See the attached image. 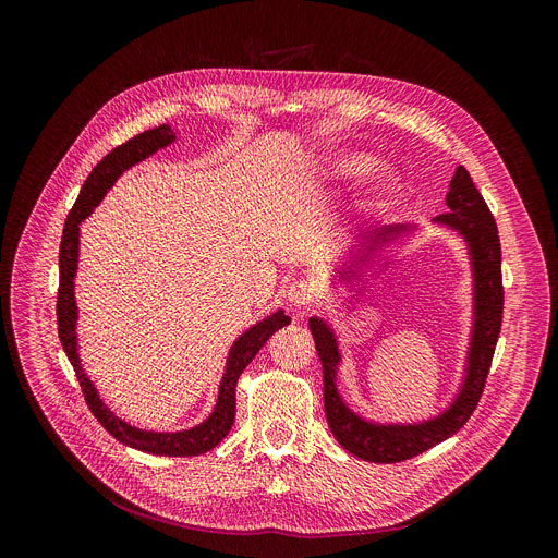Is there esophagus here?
I'll use <instances>...</instances> for the list:
<instances>
[{
    "mask_svg": "<svg viewBox=\"0 0 558 558\" xmlns=\"http://www.w3.org/2000/svg\"><path fill=\"white\" fill-rule=\"evenodd\" d=\"M287 298H289V302H291L293 306L302 308V306H306V304H311V302L315 300V287H313L308 280H302V278H300V280H295V282L289 284Z\"/></svg>",
    "mask_w": 558,
    "mask_h": 558,
    "instance_id": "1",
    "label": "esophagus"
}]
</instances>
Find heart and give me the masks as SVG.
Returning <instances> with one entry per match:
<instances>
[{"mask_svg":"<svg viewBox=\"0 0 558 558\" xmlns=\"http://www.w3.org/2000/svg\"><path fill=\"white\" fill-rule=\"evenodd\" d=\"M371 170H373V158H368L364 154H338L329 161L327 174H329V179H336V181H351V179H360V177L368 174ZM390 190H392V179L381 174L377 179V183L371 187V192L362 198L360 211L373 214L381 205V201L390 194Z\"/></svg>","mask_w":558,"mask_h":558,"instance_id":"1","label":"heart"}]
</instances>
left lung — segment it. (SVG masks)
Masks as SVG:
<instances>
[{"instance_id": "left-lung-1", "label": "left lung", "mask_w": 558, "mask_h": 558, "mask_svg": "<svg viewBox=\"0 0 558 558\" xmlns=\"http://www.w3.org/2000/svg\"><path fill=\"white\" fill-rule=\"evenodd\" d=\"M448 214L433 218V225L444 227L461 238L470 267V331L461 366L459 384L450 402L435 415L417 422H381L355 411L340 390V368L344 351L338 331L320 315L308 317V329L315 340L317 357L323 362L325 377V413L338 444L351 454L373 463H395L422 454L424 450L452 437L472 415L480 402L493 353L501 331L504 287H501V245L497 222L476 192L468 170L459 166L450 179L446 194ZM422 231L420 225H384L364 233L351 250L333 263L329 274V291H344L368 284V278L379 276L373 267L395 245Z\"/></svg>"}]
</instances>
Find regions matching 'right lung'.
<instances>
[{"instance_id": "add662e5", "label": "right lung", "mask_w": 558, "mask_h": 558, "mask_svg": "<svg viewBox=\"0 0 558 558\" xmlns=\"http://www.w3.org/2000/svg\"><path fill=\"white\" fill-rule=\"evenodd\" d=\"M179 138V130L172 125H158L154 130L141 132L128 143L114 147L108 156H104L97 168L86 179L82 192L74 207L68 214L61 247H59V295H57V325H59V340L61 347L82 384L86 402L93 415L101 422V426L121 444L149 452V454H163V457H194L211 450L218 446L225 435L233 426L235 415V384L245 366L256 357V353L265 347V342L282 327L291 325V317L278 308L271 315L263 317L247 331L238 336L227 353L225 371L218 384L216 404L211 413L196 426L183 430H151L138 428L128 420L119 417L97 390L95 381L88 377L82 355H78V338H76V320H78V306L74 298V278L78 269V233H82V222L95 211V207L104 201V196L112 190V185L121 179L123 172L145 161L147 156L156 154L172 145Z\"/></svg>"}]
</instances>
